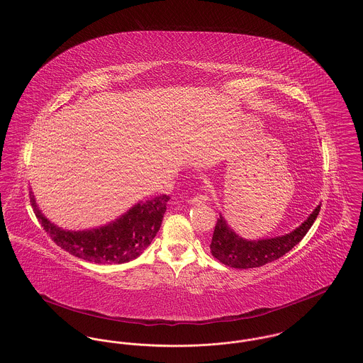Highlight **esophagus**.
<instances>
[{
	"instance_id": "34e87169",
	"label": "esophagus",
	"mask_w": 363,
	"mask_h": 363,
	"mask_svg": "<svg viewBox=\"0 0 363 363\" xmlns=\"http://www.w3.org/2000/svg\"><path fill=\"white\" fill-rule=\"evenodd\" d=\"M207 193H200V194H196V196H193V197H191V199L189 200L190 204H196V206H199V204H204V203H207Z\"/></svg>"
}]
</instances>
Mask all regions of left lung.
I'll list each match as a JSON object with an SVG mask.
<instances>
[{"label": "left lung", "instance_id": "obj_1", "mask_svg": "<svg viewBox=\"0 0 363 363\" xmlns=\"http://www.w3.org/2000/svg\"><path fill=\"white\" fill-rule=\"evenodd\" d=\"M320 208L321 204L317 206L311 212V216L290 234L259 241H249L237 235L225 223V218L220 215L215 225L212 241L209 245L211 253L215 259L231 268L247 269L265 265L271 261L280 259L287 252H290L296 243L302 241V238L306 235V233L314 223Z\"/></svg>", "mask_w": 363, "mask_h": 363}]
</instances>
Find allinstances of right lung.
Wrapping results in <instances>:
<instances>
[{"label": "right lung", "instance_id": "obj_1", "mask_svg": "<svg viewBox=\"0 0 363 363\" xmlns=\"http://www.w3.org/2000/svg\"><path fill=\"white\" fill-rule=\"evenodd\" d=\"M169 200L167 194L156 196L130 208L116 222L99 228L69 231L45 218L30 193L35 216L57 246L95 264H123L138 257L155 238Z\"/></svg>", "mask_w": 363, "mask_h": 363}]
</instances>
